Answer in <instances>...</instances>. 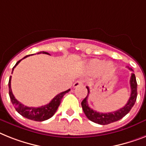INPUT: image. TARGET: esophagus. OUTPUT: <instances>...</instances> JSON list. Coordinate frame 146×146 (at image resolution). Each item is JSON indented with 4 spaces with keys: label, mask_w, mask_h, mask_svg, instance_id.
Masks as SVG:
<instances>
[{
    "label": "esophagus",
    "mask_w": 146,
    "mask_h": 146,
    "mask_svg": "<svg viewBox=\"0 0 146 146\" xmlns=\"http://www.w3.org/2000/svg\"><path fill=\"white\" fill-rule=\"evenodd\" d=\"M81 85H83V81H82V80H77V81L74 82L73 86H74V88H76L79 86H81Z\"/></svg>",
    "instance_id": "1"
}]
</instances>
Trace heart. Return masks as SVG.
<instances>
[{"instance_id":"heart-1","label":"heart","mask_w":146,"mask_h":146,"mask_svg":"<svg viewBox=\"0 0 146 146\" xmlns=\"http://www.w3.org/2000/svg\"><path fill=\"white\" fill-rule=\"evenodd\" d=\"M88 69L92 73H98L102 70L104 74L106 76H110L115 72V66L111 62H105L102 60H90L87 64Z\"/></svg>"}]
</instances>
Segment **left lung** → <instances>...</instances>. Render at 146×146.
Returning <instances> with one entry per match:
<instances>
[{
  "instance_id": "left-lung-1",
  "label": "left lung",
  "mask_w": 146,
  "mask_h": 146,
  "mask_svg": "<svg viewBox=\"0 0 146 146\" xmlns=\"http://www.w3.org/2000/svg\"><path fill=\"white\" fill-rule=\"evenodd\" d=\"M128 69L133 71L131 68L127 67ZM130 85H131V97H130L128 102L121 109L118 110L116 111L108 113H98V112L93 110L89 107L87 104V98L90 94V88L86 86L88 90V94L83 102H81V106L84 110V113L86 115V117L90 119V121H93L95 123L99 124V125H108L110 123L114 122V121H119V119H122L125 115H127L133 108L136 102L137 97V84L136 80L135 74L132 73L131 74V79H130Z\"/></svg>"
}]
</instances>
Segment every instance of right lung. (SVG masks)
<instances>
[{"label":"right lung","instance_id":"add662e5","mask_svg":"<svg viewBox=\"0 0 146 146\" xmlns=\"http://www.w3.org/2000/svg\"><path fill=\"white\" fill-rule=\"evenodd\" d=\"M42 53L45 54H49L48 52H44V51H41V52H38V54H42ZM28 56H30V55H27V56H25L23 59L26 58V57H27ZM23 59H21V60H22ZM21 60H19V61H18V62H16L15 66L13 67V72L14 68H15L17 65L19 64V62H21ZM13 72H12V74H13ZM8 85H9V98H10L11 102H12L13 104L14 105V107H15L17 112H18L20 115L24 116V117L36 121H42L52 117L53 115H54V113H56V110L58 109V107L60 106V103H61L62 97L64 96L65 94L70 91V89H69V90H66L65 92H60V94L56 95V96L51 100V102L49 104H46V105L42 106V107H39V108H29V107L25 106L24 104L20 103V102L15 98V96H13L12 90H11V76L10 78H9V84H8Z\"/></svg>","mask_w":146,"mask_h":146}]
</instances>
